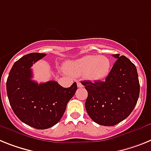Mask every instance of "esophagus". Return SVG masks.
Returning a JSON list of instances; mask_svg holds the SVG:
<instances>
[{"instance_id":"esophagus-1","label":"esophagus","mask_w":151,"mask_h":151,"mask_svg":"<svg viewBox=\"0 0 151 151\" xmlns=\"http://www.w3.org/2000/svg\"><path fill=\"white\" fill-rule=\"evenodd\" d=\"M77 86L78 88H83V85L80 83V82H77Z\"/></svg>"}]
</instances>
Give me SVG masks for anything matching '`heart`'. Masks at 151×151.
<instances>
[{
  "label": "heart",
  "mask_w": 151,
  "mask_h": 151,
  "mask_svg": "<svg viewBox=\"0 0 151 151\" xmlns=\"http://www.w3.org/2000/svg\"><path fill=\"white\" fill-rule=\"evenodd\" d=\"M66 71L73 76H83L87 80H104L111 69V61L105 55H89L67 62Z\"/></svg>",
  "instance_id": "b5f03b06"
}]
</instances>
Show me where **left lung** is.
Wrapping results in <instances>:
<instances>
[{
    "label": "left lung",
    "mask_w": 151,
    "mask_h": 151,
    "mask_svg": "<svg viewBox=\"0 0 151 151\" xmlns=\"http://www.w3.org/2000/svg\"><path fill=\"white\" fill-rule=\"evenodd\" d=\"M117 58L106 80L82 82L88 92L85 106L93 121L102 126H114L134 110L140 95V83L135 65L126 56Z\"/></svg>",
    "instance_id": "obj_1"
}]
</instances>
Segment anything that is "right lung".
I'll list each match as a JSON object with an SVG mask.
<instances>
[{
    "mask_svg": "<svg viewBox=\"0 0 151 151\" xmlns=\"http://www.w3.org/2000/svg\"><path fill=\"white\" fill-rule=\"evenodd\" d=\"M45 55L35 52L24 55L14 62L6 83L14 113L21 121L38 129H48L58 123L77 90L76 83L63 88L55 81L38 84L32 80L31 67Z\"/></svg>",
    "mask_w": 151,
    "mask_h": 151,
    "instance_id": "1",
    "label": "right lung"
}]
</instances>
